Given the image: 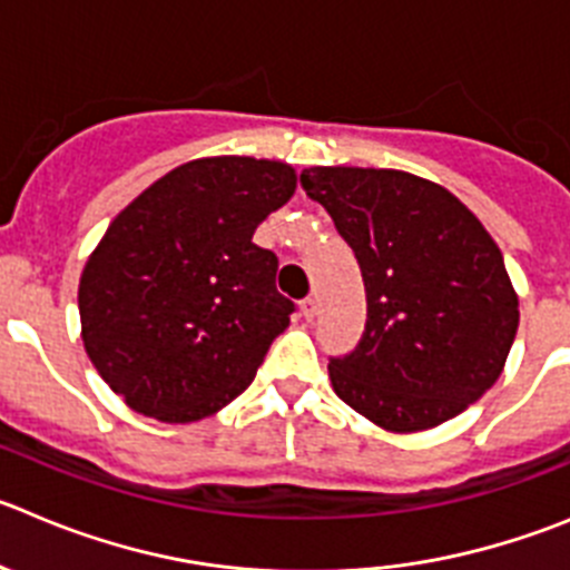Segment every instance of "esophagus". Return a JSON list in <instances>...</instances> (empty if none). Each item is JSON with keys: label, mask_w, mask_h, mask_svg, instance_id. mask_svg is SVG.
<instances>
[{"label": "esophagus", "mask_w": 570, "mask_h": 570, "mask_svg": "<svg viewBox=\"0 0 570 570\" xmlns=\"http://www.w3.org/2000/svg\"><path fill=\"white\" fill-rule=\"evenodd\" d=\"M316 311H320V302H316V296H305L302 299V316H305L307 322H313V316H316Z\"/></svg>", "instance_id": "1"}]
</instances>
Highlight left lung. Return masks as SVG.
Returning a JSON list of instances; mask_svg holds the SVG:
<instances>
[{"instance_id": "8db88e82", "label": "left lung", "mask_w": 570, "mask_h": 570, "mask_svg": "<svg viewBox=\"0 0 570 570\" xmlns=\"http://www.w3.org/2000/svg\"><path fill=\"white\" fill-rule=\"evenodd\" d=\"M299 183L367 291L362 338L327 364L338 399L393 432L461 415L503 373L520 322L498 243L455 195L406 171L311 166Z\"/></svg>"}]
</instances>
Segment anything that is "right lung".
I'll list each match as a JSON object with an SVG mask.
<instances>
[{
  "mask_svg": "<svg viewBox=\"0 0 570 570\" xmlns=\"http://www.w3.org/2000/svg\"><path fill=\"white\" fill-rule=\"evenodd\" d=\"M294 189L288 164L203 158L109 223L78 285L81 338L135 412L189 424L254 381L296 305L276 291L274 250L250 237Z\"/></svg>",
  "mask_w": 570,
  "mask_h": 570,
  "instance_id": "obj_1",
  "label": "right lung"
}]
</instances>
